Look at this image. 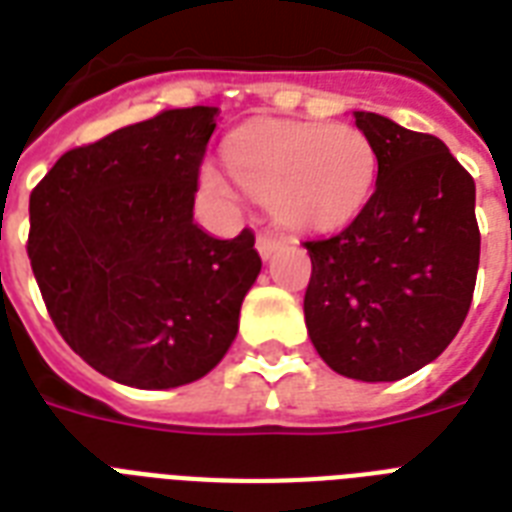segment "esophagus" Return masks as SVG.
I'll return each mask as SVG.
<instances>
[{"label":"esophagus","mask_w":512,"mask_h":512,"mask_svg":"<svg viewBox=\"0 0 512 512\" xmlns=\"http://www.w3.org/2000/svg\"><path fill=\"white\" fill-rule=\"evenodd\" d=\"M279 244H281L279 236H271V233H260L255 241L257 252H260V257H263V260H268V257H271L273 252L279 249Z\"/></svg>","instance_id":"esophagus-1"}]
</instances>
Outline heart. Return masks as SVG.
Listing matches in <instances>:
<instances>
[{"mask_svg": "<svg viewBox=\"0 0 512 512\" xmlns=\"http://www.w3.org/2000/svg\"><path fill=\"white\" fill-rule=\"evenodd\" d=\"M225 162L255 199L268 201L276 223L292 231H327L350 220L377 177L372 140L350 124H255L228 140ZM207 183L231 193L217 172H209Z\"/></svg>", "mask_w": 512, "mask_h": 512, "instance_id": "b5f03b06", "label": "heart"}]
</instances>
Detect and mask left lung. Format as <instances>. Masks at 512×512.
Here are the masks:
<instances>
[{
  "label": "left lung",
  "instance_id": "left-lung-1",
  "mask_svg": "<svg viewBox=\"0 0 512 512\" xmlns=\"http://www.w3.org/2000/svg\"><path fill=\"white\" fill-rule=\"evenodd\" d=\"M377 185L342 231L305 241V327L337 374L393 382L446 350L468 316L481 233L476 183L444 140L356 111Z\"/></svg>",
  "mask_w": 512,
  "mask_h": 512
}]
</instances>
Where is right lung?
Listing matches in <instances>:
<instances>
[{"label":"right lung","instance_id":"1","mask_svg":"<svg viewBox=\"0 0 512 512\" xmlns=\"http://www.w3.org/2000/svg\"><path fill=\"white\" fill-rule=\"evenodd\" d=\"M217 108H170L60 156L31 191L28 260L50 319L108 380L177 388L212 372L263 268L255 233L193 223Z\"/></svg>","mask_w":512,"mask_h":512}]
</instances>
